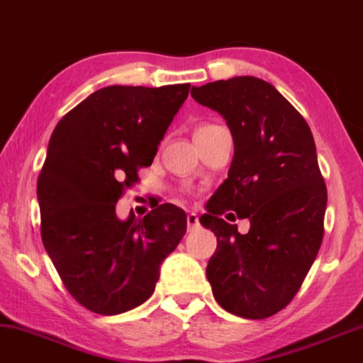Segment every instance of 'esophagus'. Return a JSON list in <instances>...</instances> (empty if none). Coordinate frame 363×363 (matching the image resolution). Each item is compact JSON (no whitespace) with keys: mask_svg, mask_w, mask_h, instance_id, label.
<instances>
[{"mask_svg":"<svg viewBox=\"0 0 363 363\" xmlns=\"http://www.w3.org/2000/svg\"><path fill=\"white\" fill-rule=\"evenodd\" d=\"M200 226V223H199V216L194 213V212H191L187 215V230L189 231H194V230H197Z\"/></svg>","mask_w":363,"mask_h":363,"instance_id":"obj_1","label":"esophagus"}]
</instances>
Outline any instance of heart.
Segmentation results:
<instances>
[{"mask_svg":"<svg viewBox=\"0 0 363 363\" xmlns=\"http://www.w3.org/2000/svg\"><path fill=\"white\" fill-rule=\"evenodd\" d=\"M205 127H210V125H202V127H199V128H205Z\"/></svg>","mask_w":363,"mask_h":363,"instance_id":"heart-1","label":"heart"}]
</instances>
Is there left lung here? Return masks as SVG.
Here are the masks:
<instances>
[{"instance_id": "1", "label": "left lung", "mask_w": 363, "mask_h": 363, "mask_svg": "<svg viewBox=\"0 0 363 363\" xmlns=\"http://www.w3.org/2000/svg\"><path fill=\"white\" fill-rule=\"evenodd\" d=\"M191 96L225 118L235 143L228 177L200 216L216 236L207 279L223 310L264 320L300 290L323 241L328 191L315 140L300 112L261 78L192 86ZM226 209L250 220L246 235L220 218Z\"/></svg>"}]
</instances>
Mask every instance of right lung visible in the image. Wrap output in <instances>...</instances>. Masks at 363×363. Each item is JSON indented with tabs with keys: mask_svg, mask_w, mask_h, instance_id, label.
<instances>
[{
	"mask_svg": "<svg viewBox=\"0 0 363 363\" xmlns=\"http://www.w3.org/2000/svg\"><path fill=\"white\" fill-rule=\"evenodd\" d=\"M191 84L107 86L53 130L37 181L40 235L63 285L97 315H121L153 295L164 259L187 230L182 208L163 203L121 220L123 189L151 166Z\"/></svg>",
	"mask_w": 363,
	"mask_h": 363,
	"instance_id": "add662e5",
	"label": "right lung"
}]
</instances>
